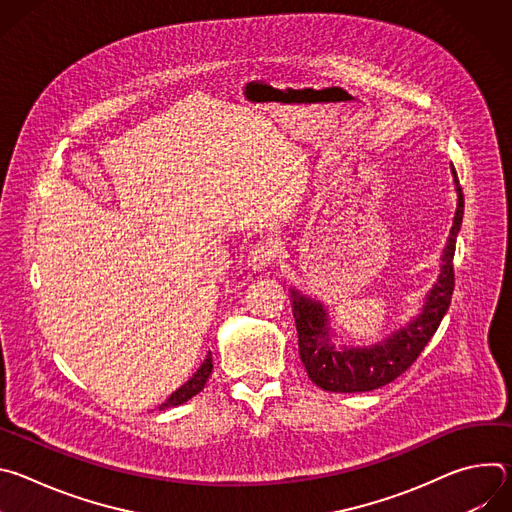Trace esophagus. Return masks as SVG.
I'll use <instances>...</instances> for the list:
<instances>
[{
	"instance_id": "obj_1",
	"label": "esophagus",
	"mask_w": 512,
	"mask_h": 512,
	"mask_svg": "<svg viewBox=\"0 0 512 512\" xmlns=\"http://www.w3.org/2000/svg\"><path fill=\"white\" fill-rule=\"evenodd\" d=\"M275 257H277V245L271 241H263V243H257L255 247H251L249 265L255 271H263L265 267H269L273 263Z\"/></svg>"
}]
</instances>
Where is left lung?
Listing matches in <instances>:
<instances>
[{
    "instance_id": "obj_1",
    "label": "left lung",
    "mask_w": 512,
    "mask_h": 512,
    "mask_svg": "<svg viewBox=\"0 0 512 512\" xmlns=\"http://www.w3.org/2000/svg\"><path fill=\"white\" fill-rule=\"evenodd\" d=\"M456 178L458 210L454 216V227L450 231L448 245L442 257V273L433 285L431 294L423 306V312L403 330L395 332L389 340L371 348H350L334 350L328 344L326 310L320 302L300 296L291 289L294 300V318L298 326L300 360L312 383L332 393H364L379 389L397 377H401L417 360L425 344L431 340L435 330L440 328L454 294V253L456 237L464 216V194L460 180Z\"/></svg>"
}]
</instances>
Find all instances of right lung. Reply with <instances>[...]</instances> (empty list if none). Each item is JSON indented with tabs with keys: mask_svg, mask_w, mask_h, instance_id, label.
<instances>
[{
	"mask_svg": "<svg viewBox=\"0 0 512 512\" xmlns=\"http://www.w3.org/2000/svg\"><path fill=\"white\" fill-rule=\"evenodd\" d=\"M210 373H212V358H210V354H208V356L204 358V362L200 364V369L194 373V377H192L188 383H184L178 391H174V393L166 399V403L160 405V409H168V407L182 405V403H186L188 399H192L194 395H198V393L204 389V385H206Z\"/></svg>",
	"mask_w": 512,
	"mask_h": 512,
	"instance_id": "1",
	"label": "right lung"
}]
</instances>
